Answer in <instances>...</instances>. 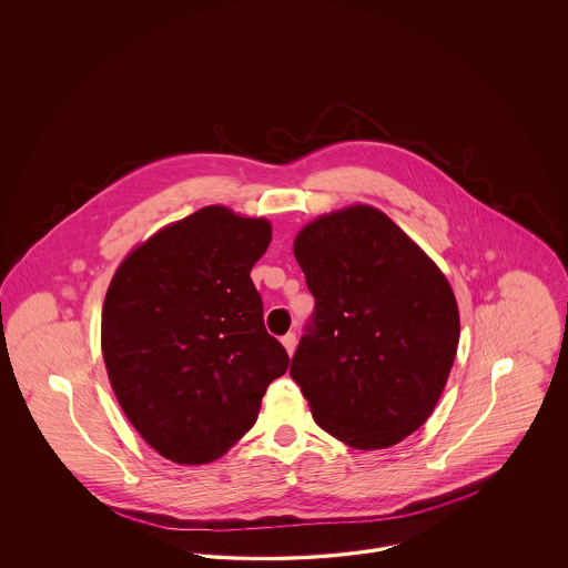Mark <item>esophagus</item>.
Returning <instances> with one entry per match:
<instances>
[{"label":"esophagus","instance_id":"esophagus-1","mask_svg":"<svg viewBox=\"0 0 568 568\" xmlns=\"http://www.w3.org/2000/svg\"><path fill=\"white\" fill-rule=\"evenodd\" d=\"M281 343H283V347L287 349V353L292 355V353H294V349H296V332H287V334H285V336L281 338Z\"/></svg>","mask_w":568,"mask_h":568}]
</instances>
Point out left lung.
Here are the masks:
<instances>
[{
	"label": "left lung",
	"mask_w": 568,
	"mask_h": 568,
	"mask_svg": "<svg viewBox=\"0 0 568 568\" xmlns=\"http://www.w3.org/2000/svg\"><path fill=\"white\" fill-rule=\"evenodd\" d=\"M294 255L315 308L290 375L317 426L355 449L400 443L430 417L458 352L445 274L362 204L308 223Z\"/></svg>",
	"instance_id": "obj_1"
}]
</instances>
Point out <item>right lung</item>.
<instances>
[{"label":"right lung","mask_w":568,"mask_h":568,"mask_svg":"<svg viewBox=\"0 0 568 568\" xmlns=\"http://www.w3.org/2000/svg\"><path fill=\"white\" fill-rule=\"evenodd\" d=\"M271 239L266 219L206 206L140 244L110 281L102 311L110 383L163 458L223 456L290 366L251 281Z\"/></svg>","instance_id":"add662e5"}]
</instances>
